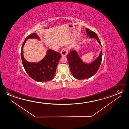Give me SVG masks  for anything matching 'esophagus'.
<instances>
[{"label":"esophagus","mask_w":129,"mask_h":129,"mask_svg":"<svg viewBox=\"0 0 129 129\" xmlns=\"http://www.w3.org/2000/svg\"><path fill=\"white\" fill-rule=\"evenodd\" d=\"M60 54L62 56H66L68 54V49L67 48H64L62 49Z\"/></svg>","instance_id":"34e87169"}]
</instances>
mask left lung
Segmentation results:
<instances>
[{"label": "left lung", "instance_id": "obj_1", "mask_svg": "<svg viewBox=\"0 0 129 129\" xmlns=\"http://www.w3.org/2000/svg\"><path fill=\"white\" fill-rule=\"evenodd\" d=\"M86 35L89 38H94L101 45V42L96 33L86 29ZM68 60L70 66V70L74 77L79 80L85 79L90 78L98 70L102 59V49L100 51L98 57L96 58L91 63H84L81 59L75 50H72L67 55Z\"/></svg>", "mask_w": 129, "mask_h": 129}]
</instances>
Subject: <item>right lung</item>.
<instances>
[{
	"label": "right lung",
	"instance_id": "add662e5",
	"mask_svg": "<svg viewBox=\"0 0 129 129\" xmlns=\"http://www.w3.org/2000/svg\"><path fill=\"white\" fill-rule=\"evenodd\" d=\"M36 39L40 40L36 33L29 35L25 38L21 50V57L23 66L29 76L37 82L49 81L55 76L57 64L61 55L59 52L48 50L45 57L38 63H30L25 59L23 56V47L27 39Z\"/></svg>",
	"mask_w": 129,
	"mask_h": 129
}]
</instances>
